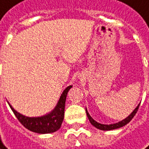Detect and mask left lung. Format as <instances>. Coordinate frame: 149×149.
<instances>
[{"mask_svg":"<svg viewBox=\"0 0 149 149\" xmlns=\"http://www.w3.org/2000/svg\"><path fill=\"white\" fill-rule=\"evenodd\" d=\"M139 105H140V104L136 106V108L128 116H127V118H125L124 120H120V121H119L117 123H115V124H109V125H105V124H101V123H99V122H97L96 120H94L90 116V115L88 114V110H87V108H86V113H87V116H88V118L89 120V121H90V123L92 124L93 127H95L96 128H98V129H100V130H102V131H110V130H114V129H117V128H120V127H124V126H126L127 124H128L131 120H132V119L134 117V116L136 115V111H137V109H138V107H139Z\"/></svg>","mask_w":149,"mask_h":149,"instance_id":"1","label":"left lung"}]
</instances>
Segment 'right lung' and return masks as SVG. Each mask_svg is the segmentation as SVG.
<instances>
[{"instance_id": "add662e5", "label": "right lung", "mask_w": 149, "mask_h": 149, "mask_svg": "<svg viewBox=\"0 0 149 149\" xmlns=\"http://www.w3.org/2000/svg\"><path fill=\"white\" fill-rule=\"evenodd\" d=\"M72 85H70L61 93L56 106L55 109L51 110L49 113L38 117H29L25 116L22 114L18 113L17 110L13 108V106L9 104L12 110L13 111L14 115L17 120L21 122L22 126L29 129L31 132L40 133V134H46V133H52L59 130L63 119H64V113H65V104L67 93Z\"/></svg>"}]
</instances>
